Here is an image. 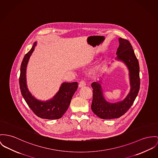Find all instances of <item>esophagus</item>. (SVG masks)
Here are the masks:
<instances>
[{
	"label": "esophagus",
	"instance_id": "obj_1",
	"mask_svg": "<svg viewBox=\"0 0 158 158\" xmlns=\"http://www.w3.org/2000/svg\"><path fill=\"white\" fill-rule=\"evenodd\" d=\"M86 85V83H85L84 81H81L80 82H79V88H81V87H83V86H85Z\"/></svg>",
	"mask_w": 158,
	"mask_h": 158
}]
</instances>
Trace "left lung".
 <instances>
[{
	"label": "left lung",
	"mask_w": 158,
	"mask_h": 158,
	"mask_svg": "<svg viewBox=\"0 0 158 158\" xmlns=\"http://www.w3.org/2000/svg\"><path fill=\"white\" fill-rule=\"evenodd\" d=\"M118 41L119 46L117 50V56L115 60L122 61L127 67L131 89L124 100L110 103L103 96V89L100 84L102 80L92 83L93 97L91 109L97 117L102 119L118 118L124 115L134 103L139 90V66L134 49L128 40L119 38Z\"/></svg>",
	"instance_id": "left-lung-1"
}]
</instances>
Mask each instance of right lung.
<instances>
[{
  "label": "right lung",
  "instance_id": "obj_1",
  "mask_svg": "<svg viewBox=\"0 0 158 158\" xmlns=\"http://www.w3.org/2000/svg\"><path fill=\"white\" fill-rule=\"evenodd\" d=\"M35 41L31 49L25 55L20 67L19 84L21 93L29 107L40 118L48 120L59 119L67 111L72 98L78 87L74 82H63L59 91L51 99L41 101L32 96L26 84V68L28 61L36 46Z\"/></svg>",
  "mask_w": 158,
  "mask_h": 158
}]
</instances>
